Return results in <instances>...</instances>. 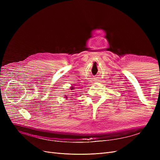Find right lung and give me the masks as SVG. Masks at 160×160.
Segmentation results:
<instances>
[{
  "label": "right lung",
  "mask_w": 160,
  "mask_h": 160,
  "mask_svg": "<svg viewBox=\"0 0 160 160\" xmlns=\"http://www.w3.org/2000/svg\"><path fill=\"white\" fill-rule=\"evenodd\" d=\"M74 89V88H73V87H72H72H71V90H72V89ZM71 96H72V95H71ZM65 98H67V95H65Z\"/></svg>",
  "instance_id": "right-lung-1"
}]
</instances>
